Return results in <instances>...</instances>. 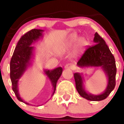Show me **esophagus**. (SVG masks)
<instances>
[{
    "label": "esophagus",
    "mask_w": 124,
    "mask_h": 124,
    "mask_svg": "<svg viewBox=\"0 0 124 124\" xmlns=\"http://www.w3.org/2000/svg\"><path fill=\"white\" fill-rule=\"evenodd\" d=\"M65 69H73L74 68V65H72V64H65L64 66Z\"/></svg>",
    "instance_id": "34e87169"
}]
</instances>
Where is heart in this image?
<instances>
[{
	"label": "heart",
	"instance_id": "b5f03b06",
	"mask_svg": "<svg viewBox=\"0 0 124 124\" xmlns=\"http://www.w3.org/2000/svg\"><path fill=\"white\" fill-rule=\"evenodd\" d=\"M77 40L78 41H77ZM76 42H77L76 48L78 49L83 48L86 43L85 38H80L78 39V35H76V34H72L68 36V38L64 41L62 45V48L63 49H69V48H72V46H74V45L76 44Z\"/></svg>",
	"mask_w": 124,
	"mask_h": 124
}]
</instances>
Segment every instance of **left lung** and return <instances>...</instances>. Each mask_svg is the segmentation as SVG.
<instances>
[{"label":"left lung","instance_id":"left-lung-1","mask_svg":"<svg viewBox=\"0 0 124 124\" xmlns=\"http://www.w3.org/2000/svg\"><path fill=\"white\" fill-rule=\"evenodd\" d=\"M93 41L95 45L85 51L77 63V65L81 68L100 67L107 79L105 90L99 94H92L85 90L84 86L85 78L82 72H75L74 77L76 90L81 97L89 101H99L105 99L114 89L116 68L113 55L105 41L97 32L94 34Z\"/></svg>","mask_w":124,"mask_h":124}]
</instances>
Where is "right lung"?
Returning a JSON list of instances; mask_svg holds the SVG:
<instances>
[{
	"label": "right lung",
	"instance_id": "1",
	"mask_svg": "<svg viewBox=\"0 0 124 124\" xmlns=\"http://www.w3.org/2000/svg\"><path fill=\"white\" fill-rule=\"evenodd\" d=\"M43 30L34 29L22 36L18 42L10 62V78L13 90L17 99L27 104H29V103L25 102L20 96L19 82L26 71L32 65L36 57V48L32 45L43 38ZM43 72L52 84L53 88L52 97L56 90L57 81L62 74V68L59 67L53 69H45Z\"/></svg>",
	"mask_w": 124,
	"mask_h": 124
}]
</instances>
